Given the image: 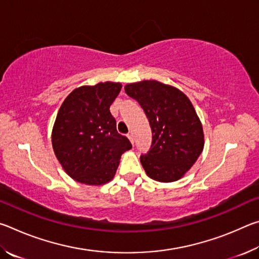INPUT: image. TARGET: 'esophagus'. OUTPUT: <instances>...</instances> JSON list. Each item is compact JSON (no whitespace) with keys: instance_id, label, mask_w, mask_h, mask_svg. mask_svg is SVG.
<instances>
[{"instance_id":"1","label":"esophagus","mask_w":259,"mask_h":259,"mask_svg":"<svg viewBox=\"0 0 259 259\" xmlns=\"http://www.w3.org/2000/svg\"><path fill=\"white\" fill-rule=\"evenodd\" d=\"M126 137L129 138V140H130V142H131V144H133V145H134L135 140H134V136H133V134H128V136H126Z\"/></svg>"}]
</instances>
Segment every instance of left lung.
I'll use <instances>...</instances> for the list:
<instances>
[{
	"instance_id": "1",
	"label": "left lung",
	"mask_w": 259,
	"mask_h": 259,
	"mask_svg": "<svg viewBox=\"0 0 259 259\" xmlns=\"http://www.w3.org/2000/svg\"><path fill=\"white\" fill-rule=\"evenodd\" d=\"M124 90L150 121L151 150L140 156L147 176L161 183L181 179L204 146L202 124L191 100L177 88L155 80L129 83Z\"/></svg>"
}]
</instances>
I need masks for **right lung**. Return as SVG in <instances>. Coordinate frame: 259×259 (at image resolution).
Wrapping results in <instances>:
<instances>
[{
	"instance_id": "add662e5",
	"label": "right lung",
	"mask_w": 259,
	"mask_h": 259,
	"mask_svg": "<svg viewBox=\"0 0 259 259\" xmlns=\"http://www.w3.org/2000/svg\"><path fill=\"white\" fill-rule=\"evenodd\" d=\"M119 82L76 88L61 104L52 128V148L69 177L85 185L111 182L121 155L131 143L116 130L109 106L120 94Z\"/></svg>"
}]
</instances>
